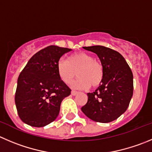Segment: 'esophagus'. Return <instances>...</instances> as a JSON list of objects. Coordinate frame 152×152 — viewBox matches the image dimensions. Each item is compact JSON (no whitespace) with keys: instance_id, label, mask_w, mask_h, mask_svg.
<instances>
[{"instance_id":"obj_1","label":"esophagus","mask_w":152,"mask_h":152,"mask_svg":"<svg viewBox=\"0 0 152 152\" xmlns=\"http://www.w3.org/2000/svg\"><path fill=\"white\" fill-rule=\"evenodd\" d=\"M71 93H72V95H76L77 93H78V92H77V91H75V90H72Z\"/></svg>"}]
</instances>
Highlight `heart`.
Wrapping results in <instances>:
<instances>
[{"mask_svg": "<svg viewBox=\"0 0 152 152\" xmlns=\"http://www.w3.org/2000/svg\"><path fill=\"white\" fill-rule=\"evenodd\" d=\"M57 72L60 78L66 84L72 83L77 75L78 78L74 87L80 89H87L90 86L97 87L104 78L103 65L85 52L74 53L69 56L67 61L60 60L57 63Z\"/></svg>", "mask_w": 152, "mask_h": 152, "instance_id": "heart-1", "label": "heart"}]
</instances>
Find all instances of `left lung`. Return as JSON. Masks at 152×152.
Here are the masks:
<instances>
[{
	"label": "left lung",
	"instance_id": "8db88e82",
	"mask_svg": "<svg viewBox=\"0 0 152 152\" xmlns=\"http://www.w3.org/2000/svg\"><path fill=\"white\" fill-rule=\"evenodd\" d=\"M83 48L99 57L104 67V78L95 92L87 93V103L81 110L95 122H110L128 109L134 91L132 71L116 50L102 45Z\"/></svg>",
	"mask_w": 152,
	"mask_h": 152
}]
</instances>
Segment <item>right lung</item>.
I'll return each mask as SVG.
<instances>
[{"label": "right lung", "mask_w": 152, "mask_h": 152, "mask_svg": "<svg viewBox=\"0 0 152 152\" xmlns=\"http://www.w3.org/2000/svg\"><path fill=\"white\" fill-rule=\"evenodd\" d=\"M72 49L50 45L36 53L20 73L15 102L21 121L44 127L58 116L61 102L71 89L60 78L57 63Z\"/></svg>", "instance_id": "right-lung-1"}]
</instances>
